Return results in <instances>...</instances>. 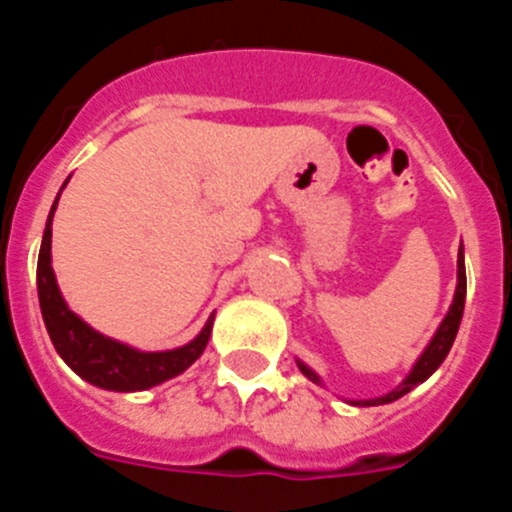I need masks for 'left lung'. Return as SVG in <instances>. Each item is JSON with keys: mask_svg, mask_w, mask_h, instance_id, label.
<instances>
[{"mask_svg": "<svg viewBox=\"0 0 512 512\" xmlns=\"http://www.w3.org/2000/svg\"><path fill=\"white\" fill-rule=\"evenodd\" d=\"M464 300H467V269H464V248H459V259H456V292H454V302H451L449 312H446V318L441 320V325H438V330L433 333L431 343L425 346L423 354L418 356V361L413 364V369H410V374L405 379H402L400 384H397L395 390L387 392V395L382 397H374V400H351V405H361V408H369V405H387V402H395L400 400L402 395H408L413 387H418L420 382H425V379L431 377L433 372H436L438 366L443 364V359L449 356L451 346H454V338L456 333H459V323H461V315H464ZM297 366H300V372L305 374L310 382L315 384H323L320 382V377L315 372H312L310 366L302 364L300 359H297Z\"/></svg>", "mask_w": 512, "mask_h": 512, "instance_id": "1", "label": "left lung"}]
</instances>
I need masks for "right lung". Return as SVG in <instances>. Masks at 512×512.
<instances>
[{
	"instance_id": "obj_1",
	"label": "right lung",
	"mask_w": 512,
	"mask_h": 512,
	"mask_svg": "<svg viewBox=\"0 0 512 512\" xmlns=\"http://www.w3.org/2000/svg\"><path fill=\"white\" fill-rule=\"evenodd\" d=\"M69 182V179H66ZM66 187V184H63ZM61 187V189H63ZM61 197V192H58ZM58 197L51 207L48 223H45L43 243H40L38 256V300L40 312H43V323L58 356L94 387L112 392H140L151 390L156 384L166 382L171 377H179L184 369L200 359L205 351L207 341L212 333V320L205 323V328L197 333L189 343L171 351H138V348L120 343L115 338L102 336L99 330L84 320L66 305L61 289H58L56 274L51 266V225L53 212H56Z\"/></svg>"
}]
</instances>
